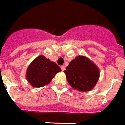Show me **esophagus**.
Wrapping results in <instances>:
<instances>
[{
    "instance_id": "34e87169",
    "label": "esophagus",
    "mask_w": 125,
    "mask_h": 125,
    "mask_svg": "<svg viewBox=\"0 0 125 125\" xmlns=\"http://www.w3.org/2000/svg\"><path fill=\"white\" fill-rule=\"evenodd\" d=\"M61 69H62V70L63 71H65V67L64 65H62V66L61 67Z\"/></svg>"
}]
</instances>
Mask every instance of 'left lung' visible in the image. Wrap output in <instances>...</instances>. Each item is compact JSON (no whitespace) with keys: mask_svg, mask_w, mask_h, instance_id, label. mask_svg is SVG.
<instances>
[{"mask_svg":"<svg viewBox=\"0 0 125 125\" xmlns=\"http://www.w3.org/2000/svg\"><path fill=\"white\" fill-rule=\"evenodd\" d=\"M64 73L72 88L87 92L92 90L100 77V70L90 59L79 56L69 63Z\"/></svg>","mask_w":125,"mask_h":125,"instance_id":"1","label":"left lung"}]
</instances>
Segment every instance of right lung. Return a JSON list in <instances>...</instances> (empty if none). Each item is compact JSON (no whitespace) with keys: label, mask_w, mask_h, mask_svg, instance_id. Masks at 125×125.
I'll return each instance as SVG.
<instances>
[{"label":"right lung","mask_w":125,"mask_h":125,"mask_svg":"<svg viewBox=\"0 0 125 125\" xmlns=\"http://www.w3.org/2000/svg\"><path fill=\"white\" fill-rule=\"evenodd\" d=\"M61 71L56 63L41 55L29 65L26 78L33 87L39 88L50 83L56 73Z\"/></svg>","instance_id":"right-lung-1"}]
</instances>
